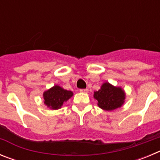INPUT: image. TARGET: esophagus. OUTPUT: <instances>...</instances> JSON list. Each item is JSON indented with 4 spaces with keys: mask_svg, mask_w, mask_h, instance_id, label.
<instances>
[{
    "mask_svg": "<svg viewBox=\"0 0 160 160\" xmlns=\"http://www.w3.org/2000/svg\"><path fill=\"white\" fill-rule=\"evenodd\" d=\"M88 89H82V90H80V92L82 93H88Z\"/></svg>",
    "mask_w": 160,
    "mask_h": 160,
    "instance_id": "obj_1",
    "label": "esophagus"
}]
</instances>
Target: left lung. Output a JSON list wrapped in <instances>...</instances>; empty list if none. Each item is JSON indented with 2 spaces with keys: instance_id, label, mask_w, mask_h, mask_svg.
<instances>
[{
  "instance_id": "obj_1",
  "label": "left lung",
  "mask_w": 160,
  "mask_h": 160,
  "mask_svg": "<svg viewBox=\"0 0 160 160\" xmlns=\"http://www.w3.org/2000/svg\"><path fill=\"white\" fill-rule=\"evenodd\" d=\"M94 98L98 101V106L107 111L120 108L125 102L126 93L120 87H114L109 82H104L101 88L94 92Z\"/></svg>"
}]
</instances>
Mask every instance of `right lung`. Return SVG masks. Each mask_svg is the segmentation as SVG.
<instances>
[{
  "label": "right lung",
  "instance_id": "add662e5",
  "mask_svg": "<svg viewBox=\"0 0 160 160\" xmlns=\"http://www.w3.org/2000/svg\"><path fill=\"white\" fill-rule=\"evenodd\" d=\"M73 93L67 90L58 85L44 91V104L49 109L58 110L62 108L63 103L67 102L73 96Z\"/></svg>",
  "mask_w": 160,
  "mask_h": 160
}]
</instances>
